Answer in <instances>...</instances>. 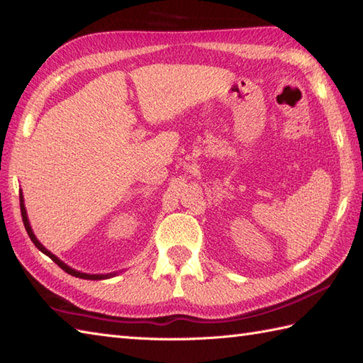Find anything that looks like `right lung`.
I'll use <instances>...</instances> for the list:
<instances>
[{
	"label": "right lung",
	"instance_id": "obj_1",
	"mask_svg": "<svg viewBox=\"0 0 363 363\" xmlns=\"http://www.w3.org/2000/svg\"><path fill=\"white\" fill-rule=\"evenodd\" d=\"M20 211H21V218H23V225H25V228H26V233H28V236H30V239L33 240V244L39 248V250L42 252V253H45L47 257H50L52 258L56 264H58L64 272H67V274H70V275H74V277H78V279H86V280H102V279H108V277L111 275H89V274H83V272H77V271H74V269H70L69 266H66L64 264L62 261H60L58 258L55 257V255H52L50 253L47 248L42 245L38 239H35V236L33 234V230H31V226H30V222H28V217H26V211H25V204H23V196H20Z\"/></svg>",
	"mask_w": 363,
	"mask_h": 363
}]
</instances>
